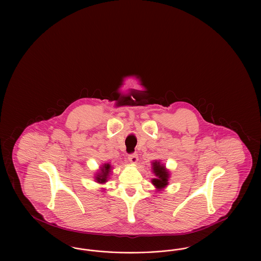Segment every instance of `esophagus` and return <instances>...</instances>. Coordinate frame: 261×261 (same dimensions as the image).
<instances>
[{
	"label": "esophagus",
	"instance_id": "esophagus-1",
	"mask_svg": "<svg viewBox=\"0 0 261 261\" xmlns=\"http://www.w3.org/2000/svg\"><path fill=\"white\" fill-rule=\"evenodd\" d=\"M128 160H129V162H131V163L135 164L138 162V155H137L136 153H131V154L128 155Z\"/></svg>",
	"mask_w": 261,
	"mask_h": 261
}]
</instances>
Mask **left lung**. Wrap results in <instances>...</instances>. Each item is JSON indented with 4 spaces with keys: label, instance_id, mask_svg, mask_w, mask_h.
Instances as JSON below:
<instances>
[{
    "label": "left lung",
    "instance_id": "8db88e82",
    "mask_svg": "<svg viewBox=\"0 0 261 261\" xmlns=\"http://www.w3.org/2000/svg\"><path fill=\"white\" fill-rule=\"evenodd\" d=\"M151 169L155 176V178L151 179V183L159 191H161L168 185V179L170 176L169 171L161 162L158 161L151 162Z\"/></svg>",
    "mask_w": 261,
    "mask_h": 261
}]
</instances>
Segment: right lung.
Masks as SVG:
<instances>
[{
	"label": "right lung",
	"mask_w": 261,
	"mask_h": 261,
	"mask_svg": "<svg viewBox=\"0 0 261 261\" xmlns=\"http://www.w3.org/2000/svg\"><path fill=\"white\" fill-rule=\"evenodd\" d=\"M112 171V166L110 163H105L101 167H100V171L98 172V174L96 175L95 179H96V182L99 183V184H103L108 181L109 177H110V174Z\"/></svg>",
	"instance_id": "1"
}]
</instances>
